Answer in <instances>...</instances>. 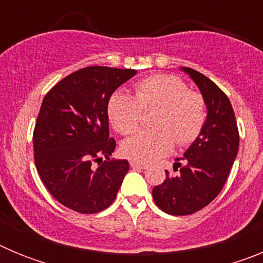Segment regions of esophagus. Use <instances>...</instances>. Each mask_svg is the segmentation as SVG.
<instances>
[{"label": "esophagus", "mask_w": 263, "mask_h": 263, "mask_svg": "<svg viewBox=\"0 0 263 263\" xmlns=\"http://www.w3.org/2000/svg\"><path fill=\"white\" fill-rule=\"evenodd\" d=\"M130 166L133 167V168H142V170L148 168V164L142 163V162H138V160H130Z\"/></svg>", "instance_id": "1"}]
</instances>
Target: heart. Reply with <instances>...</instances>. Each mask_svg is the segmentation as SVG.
<instances>
[{
  "label": "heart",
  "mask_w": 263,
  "mask_h": 263,
  "mask_svg": "<svg viewBox=\"0 0 263 263\" xmlns=\"http://www.w3.org/2000/svg\"><path fill=\"white\" fill-rule=\"evenodd\" d=\"M157 108L153 129L139 132L122 143V153L132 159L154 162L175 146L195 142L206 122L203 95L188 88L175 75L155 73L134 84V96L118 90L108 103L109 120L118 133L129 136L139 127L143 110Z\"/></svg>",
  "instance_id": "obj_1"
}]
</instances>
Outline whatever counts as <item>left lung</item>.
I'll return each instance as SVG.
<instances>
[{
    "instance_id": "8db88e82",
    "label": "left lung",
    "mask_w": 263,
    "mask_h": 263,
    "mask_svg": "<svg viewBox=\"0 0 263 263\" xmlns=\"http://www.w3.org/2000/svg\"><path fill=\"white\" fill-rule=\"evenodd\" d=\"M205 99L208 116L199 138L183 158H176L174 171L153 190V199L163 212L185 216L203 210L220 194L238 152L240 136L232 104L211 79L182 67Z\"/></svg>"
}]
</instances>
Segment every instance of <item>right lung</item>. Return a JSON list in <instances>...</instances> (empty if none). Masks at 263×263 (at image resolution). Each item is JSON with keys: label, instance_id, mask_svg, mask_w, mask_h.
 <instances>
[{"label": "right lung", "instance_id": "1", "mask_svg": "<svg viewBox=\"0 0 263 263\" xmlns=\"http://www.w3.org/2000/svg\"><path fill=\"white\" fill-rule=\"evenodd\" d=\"M136 73L85 67L60 80L42 101L32 136L34 160L48 192L69 210L101 212L117 196L129 162L109 158L116 141L109 138L108 103Z\"/></svg>", "mask_w": 263, "mask_h": 263}]
</instances>
